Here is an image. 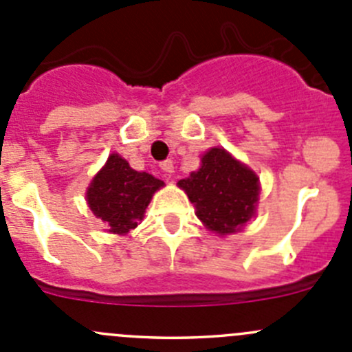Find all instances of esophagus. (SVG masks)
Segmentation results:
<instances>
[{"mask_svg":"<svg viewBox=\"0 0 352 352\" xmlns=\"http://www.w3.org/2000/svg\"><path fill=\"white\" fill-rule=\"evenodd\" d=\"M160 168H162L163 172H165L168 177L172 175V173H173V163H172V160H165V162L160 163Z\"/></svg>","mask_w":352,"mask_h":352,"instance_id":"esophagus-1","label":"esophagus"}]
</instances>
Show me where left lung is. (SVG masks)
Listing matches in <instances>:
<instances>
[{
	"mask_svg": "<svg viewBox=\"0 0 352 352\" xmlns=\"http://www.w3.org/2000/svg\"><path fill=\"white\" fill-rule=\"evenodd\" d=\"M202 165L189 179L179 182L196 204L197 218L211 232L233 233L254 216L258 179L223 148L202 156Z\"/></svg>",
	"mask_w": 352,
	"mask_h": 352,
	"instance_id": "1",
	"label": "left lung"
}]
</instances>
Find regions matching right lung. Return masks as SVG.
<instances>
[{
	"label": "right lung",
	"instance_id": "right-lung-1",
	"mask_svg": "<svg viewBox=\"0 0 352 352\" xmlns=\"http://www.w3.org/2000/svg\"><path fill=\"white\" fill-rule=\"evenodd\" d=\"M162 186V180L146 172H136L113 153L88 187V206L97 218L107 223L109 232L122 235L143 219L151 196Z\"/></svg>",
	"mask_w": 352,
	"mask_h": 352
}]
</instances>
